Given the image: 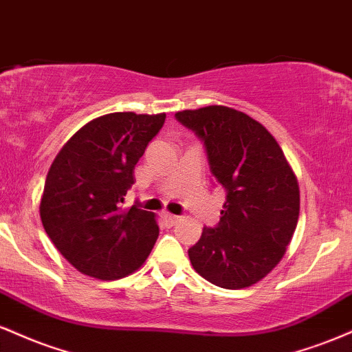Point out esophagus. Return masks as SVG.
Instances as JSON below:
<instances>
[{
    "instance_id": "34e87169",
    "label": "esophagus",
    "mask_w": 352,
    "mask_h": 352,
    "mask_svg": "<svg viewBox=\"0 0 352 352\" xmlns=\"http://www.w3.org/2000/svg\"><path fill=\"white\" fill-rule=\"evenodd\" d=\"M164 220H165V223L168 225V227H173V225L177 223V221L180 220L179 217H175V215H170V213H165L164 215Z\"/></svg>"
}]
</instances>
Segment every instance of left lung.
<instances>
[{
    "instance_id": "obj_1",
    "label": "left lung",
    "mask_w": 352,
    "mask_h": 352,
    "mask_svg": "<svg viewBox=\"0 0 352 352\" xmlns=\"http://www.w3.org/2000/svg\"><path fill=\"white\" fill-rule=\"evenodd\" d=\"M177 120L204 140L210 170L227 200L215 228L188 250L201 278L241 289L285 256L300 217V187L274 137L258 120L225 106L182 111Z\"/></svg>"
}]
</instances>
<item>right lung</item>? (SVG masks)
Masks as SVG:
<instances>
[{"mask_svg":"<svg viewBox=\"0 0 352 352\" xmlns=\"http://www.w3.org/2000/svg\"><path fill=\"white\" fill-rule=\"evenodd\" d=\"M165 122V114L114 112L79 129L47 172L39 215L47 236L87 276L119 280L151 254L155 215L132 205L122 210L134 168Z\"/></svg>","mask_w":352,"mask_h":352,"instance_id":"1","label":"right lung"}]
</instances>
